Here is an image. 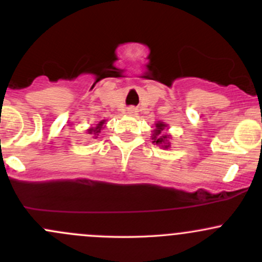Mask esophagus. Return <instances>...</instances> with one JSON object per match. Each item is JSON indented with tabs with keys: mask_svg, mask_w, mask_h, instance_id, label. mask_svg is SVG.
<instances>
[{
	"mask_svg": "<svg viewBox=\"0 0 262 262\" xmlns=\"http://www.w3.org/2000/svg\"><path fill=\"white\" fill-rule=\"evenodd\" d=\"M128 114L129 115H137V114H138V109H137V107H134V106L128 107Z\"/></svg>",
	"mask_w": 262,
	"mask_h": 262,
	"instance_id": "esophagus-1",
	"label": "esophagus"
}]
</instances>
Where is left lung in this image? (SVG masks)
<instances>
[{
    "label": "left lung",
    "mask_w": 262,
    "mask_h": 262,
    "mask_svg": "<svg viewBox=\"0 0 262 262\" xmlns=\"http://www.w3.org/2000/svg\"><path fill=\"white\" fill-rule=\"evenodd\" d=\"M156 128L152 130V143L157 144L158 147L163 148V149H168L171 147V134L166 133V130L168 129L167 124H165L163 121H157L155 124Z\"/></svg>",
    "instance_id": "obj_1"
}]
</instances>
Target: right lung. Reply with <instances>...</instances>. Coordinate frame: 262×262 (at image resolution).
I'll return each instance as SVG.
<instances>
[{"label": "right lung", "mask_w": 262, "mask_h": 262, "mask_svg": "<svg viewBox=\"0 0 262 262\" xmlns=\"http://www.w3.org/2000/svg\"><path fill=\"white\" fill-rule=\"evenodd\" d=\"M105 124H106V120H101L99 121V124H96V126H90V128L87 129V134H91L94 138H97V136H99V134L101 133L102 129L105 128Z\"/></svg>", "instance_id": "1"}]
</instances>
